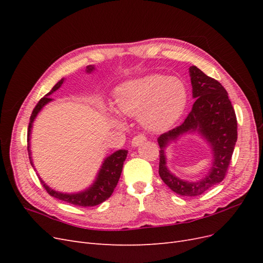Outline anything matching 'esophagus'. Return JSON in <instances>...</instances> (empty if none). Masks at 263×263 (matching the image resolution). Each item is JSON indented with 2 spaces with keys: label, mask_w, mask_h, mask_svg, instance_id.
<instances>
[{
  "label": "esophagus",
  "mask_w": 263,
  "mask_h": 263,
  "mask_svg": "<svg viewBox=\"0 0 263 263\" xmlns=\"http://www.w3.org/2000/svg\"><path fill=\"white\" fill-rule=\"evenodd\" d=\"M146 136L145 135H138V136H135L132 140V146L133 147H138L140 146L141 144H144V142L146 141Z\"/></svg>",
  "instance_id": "esophagus-1"
}]
</instances>
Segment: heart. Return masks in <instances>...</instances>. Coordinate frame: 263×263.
<instances>
[{
    "label": "heart",
    "instance_id": "heart-1",
    "mask_svg": "<svg viewBox=\"0 0 263 263\" xmlns=\"http://www.w3.org/2000/svg\"><path fill=\"white\" fill-rule=\"evenodd\" d=\"M115 95L119 113L140 116L145 128L154 133L170 128L184 112L187 103L184 82L177 77L162 74H148L124 82L117 87Z\"/></svg>",
    "mask_w": 263,
    "mask_h": 263
}]
</instances>
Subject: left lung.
<instances>
[{
    "mask_svg": "<svg viewBox=\"0 0 263 263\" xmlns=\"http://www.w3.org/2000/svg\"><path fill=\"white\" fill-rule=\"evenodd\" d=\"M189 72L195 102L184 122L157 139L160 147L159 176L174 193L196 196L224 180L237 141V118L224 86L195 66L190 67ZM194 132L208 142L212 163L204 178L190 182L174 176L167 169L165 149L183 134Z\"/></svg>",
    "mask_w": 263,
    "mask_h": 263,
    "instance_id": "left-lung-1",
    "label": "left lung"
}]
</instances>
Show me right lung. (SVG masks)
Wrapping results in <instances>:
<instances>
[{
	"label": "right lung",
	"instance_id": "right-lung-1",
	"mask_svg": "<svg viewBox=\"0 0 263 263\" xmlns=\"http://www.w3.org/2000/svg\"><path fill=\"white\" fill-rule=\"evenodd\" d=\"M93 70H94V66L86 67L87 73H91ZM63 82H65V79L62 78L61 80L52 87L51 91L49 93H47L45 97L43 99H41V101L37 103V105L35 106L33 113H31V115H30L28 130H27V142H28L27 149H28L30 164L33 165V168H34V163H33V159H31L30 142H29L31 128H33V123L35 121V118L37 117L38 113L44 108V106L52 101L50 95L53 92L57 91L62 85ZM127 153H128L127 150L121 149V150L115 151L114 154L109 155L108 157H106L104 159V161H103V163L101 165V169L99 170L98 176L93 181L92 184L87 189L81 191V192H78V193L58 192V191H54L47 185L41 178H39V180H41L42 184L44 185L47 192H48V194H50L51 196H53L55 198H58V200H61L63 202H67V203L73 204L77 206H82V208H89V206L99 205V204L104 202L105 200H107V198L112 195L113 191L118 183L119 177H121V173L123 170V164H124V161L127 157Z\"/></svg>",
	"mask_w": 263,
	"mask_h": 263
}]
</instances>
